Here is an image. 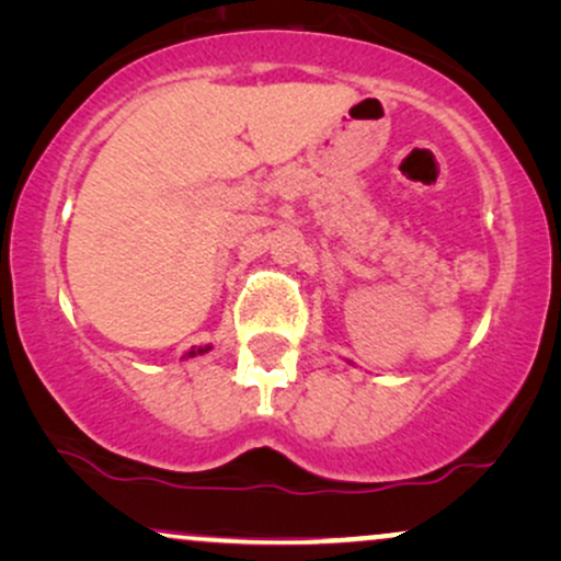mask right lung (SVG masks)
<instances>
[{
    "label": "right lung",
    "mask_w": 561,
    "mask_h": 561,
    "mask_svg": "<svg viewBox=\"0 0 561 561\" xmlns=\"http://www.w3.org/2000/svg\"><path fill=\"white\" fill-rule=\"evenodd\" d=\"M205 351H210V347L208 345H205V347H192V351L186 353V356H197V353H205Z\"/></svg>",
    "instance_id": "1"
}]
</instances>
